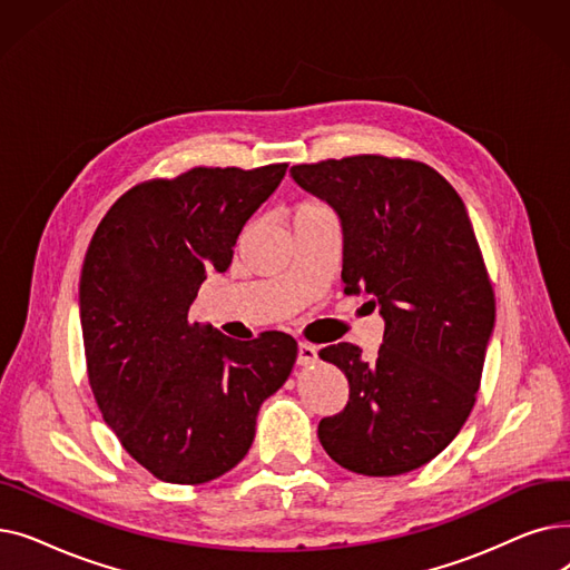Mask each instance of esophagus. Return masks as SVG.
<instances>
[{
    "mask_svg": "<svg viewBox=\"0 0 570 570\" xmlns=\"http://www.w3.org/2000/svg\"><path fill=\"white\" fill-rule=\"evenodd\" d=\"M318 361V348L314 344H307V342H301L297 344V365H314Z\"/></svg>",
    "mask_w": 570,
    "mask_h": 570,
    "instance_id": "esophagus-1",
    "label": "esophagus"
}]
</instances>
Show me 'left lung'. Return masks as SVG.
Returning a JSON list of instances; mask_svg holds the SVG:
<instances>
[{
    "label": "left lung",
    "mask_w": 570,
    "mask_h": 570,
    "mask_svg": "<svg viewBox=\"0 0 570 570\" xmlns=\"http://www.w3.org/2000/svg\"><path fill=\"white\" fill-rule=\"evenodd\" d=\"M295 185L342 226L346 295L370 293L383 344H353L321 361L348 379L344 411L318 423L340 466L400 475L434 460L473 409L494 333V293L458 191L430 166L361 155L293 166Z\"/></svg>",
    "instance_id": "obj_1"
}]
</instances>
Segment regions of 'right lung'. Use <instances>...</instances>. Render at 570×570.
<instances>
[{"label": "right lung", "mask_w": 570, "mask_h": 570, "mask_svg": "<svg viewBox=\"0 0 570 570\" xmlns=\"http://www.w3.org/2000/svg\"><path fill=\"white\" fill-rule=\"evenodd\" d=\"M286 164L194 168L127 191L101 219L80 273V325L104 421L159 481H215L247 455L261 404L291 376L297 342L226 337L189 318L224 273Z\"/></svg>", "instance_id": "obj_1"}]
</instances>
